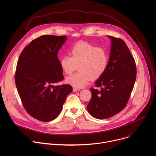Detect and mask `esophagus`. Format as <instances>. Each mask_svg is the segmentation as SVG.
I'll use <instances>...</instances> for the list:
<instances>
[{
    "label": "esophagus",
    "mask_w": 156,
    "mask_h": 156,
    "mask_svg": "<svg viewBox=\"0 0 156 156\" xmlns=\"http://www.w3.org/2000/svg\"><path fill=\"white\" fill-rule=\"evenodd\" d=\"M73 90L74 92H78V91H80L81 90L80 89H78V88H76V87H73Z\"/></svg>",
    "instance_id": "1"
}]
</instances>
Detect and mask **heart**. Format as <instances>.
<instances>
[{
	"label": "heart",
	"instance_id": "heart-1",
	"mask_svg": "<svg viewBox=\"0 0 156 156\" xmlns=\"http://www.w3.org/2000/svg\"><path fill=\"white\" fill-rule=\"evenodd\" d=\"M70 55L60 58V66L66 75H71L77 69L80 72L66 79L75 87L85 86L91 80H97L106 71L109 60L107 51L86 42H78L72 47Z\"/></svg>",
	"mask_w": 156,
	"mask_h": 156
}]
</instances>
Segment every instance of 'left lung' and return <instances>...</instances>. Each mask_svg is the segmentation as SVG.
Wrapping results in <instances>:
<instances>
[{"mask_svg":"<svg viewBox=\"0 0 156 156\" xmlns=\"http://www.w3.org/2000/svg\"><path fill=\"white\" fill-rule=\"evenodd\" d=\"M111 39L109 61L105 72L95 82L101 90L91 88L92 98L88 112L98 119L114 116L126 105L136 78V67L125 42L120 38Z\"/></svg>","mask_w":156,"mask_h":156,"instance_id":"obj_1","label":"left lung"}]
</instances>
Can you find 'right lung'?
<instances>
[{"instance_id":"add662e5","label":"right lung","mask_w":156,"mask_h":156,"mask_svg":"<svg viewBox=\"0 0 156 156\" xmlns=\"http://www.w3.org/2000/svg\"><path fill=\"white\" fill-rule=\"evenodd\" d=\"M66 39V36H41L30 42L18 60V93L27 112L41 122L57 118L73 91L70 84L54 86L64 78L57 52Z\"/></svg>"}]
</instances>
